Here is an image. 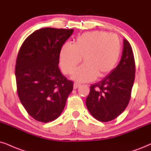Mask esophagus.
Segmentation results:
<instances>
[{
    "instance_id": "1",
    "label": "esophagus",
    "mask_w": 151,
    "mask_h": 151,
    "mask_svg": "<svg viewBox=\"0 0 151 151\" xmlns=\"http://www.w3.org/2000/svg\"><path fill=\"white\" fill-rule=\"evenodd\" d=\"M81 86V84L79 83H77V82H75V83H74V89H77V88H79Z\"/></svg>"
}]
</instances>
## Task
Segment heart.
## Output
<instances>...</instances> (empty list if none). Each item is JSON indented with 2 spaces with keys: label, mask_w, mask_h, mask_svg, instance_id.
I'll return each instance as SVG.
<instances>
[{
  "label": "heart",
  "mask_w": 151,
  "mask_h": 151,
  "mask_svg": "<svg viewBox=\"0 0 151 151\" xmlns=\"http://www.w3.org/2000/svg\"><path fill=\"white\" fill-rule=\"evenodd\" d=\"M121 52L119 37L104 31L86 32L79 36L73 45L66 43L60 51V65L67 74L73 73L81 61L84 63L74 72V79L92 81L98 76L102 77L117 65Z\"/></svg>",
  "instance_id": "1"
}]
</instances>
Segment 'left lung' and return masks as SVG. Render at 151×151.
<instances>
[{
	"instance_id": "1",
	"label": "left lung",
	"mask_w": 151,
	"mask_h": 151,
	"mask_svg": "<svg viewBox=\"0 0 151 151\" xmlns=\"http://www.w3.org/2000/svg\"><path fill=\"white\" fill-rule=\"evenodd\" d=\"M135 62L129 42L124 40L121 59L102 81L91 85L86 104L95 119L108 122L123 112L130 100L134 81Z\"/></svg>"
}]
</instances>
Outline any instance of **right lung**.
Instances as JSON below:
<instances>
[{
	"label": "right lung",
	"mask_w": 151,
	"mask_h": 151,
	"mask_svg": "<svg viewBox=\"0 0 151 151\" xmlns=\"http://www.w3.org/2000/svg\"><path fill=\"white\" fill-rule=\"evenodd\" d=\"M73 29L44 28L23 42L17 55L15 77L19 98L28 114L36 121L49 123L64 109L73 90L58 68L62 46Z\"/></svg>",
	"instance_id": "obj_1"
}]
</instances>
